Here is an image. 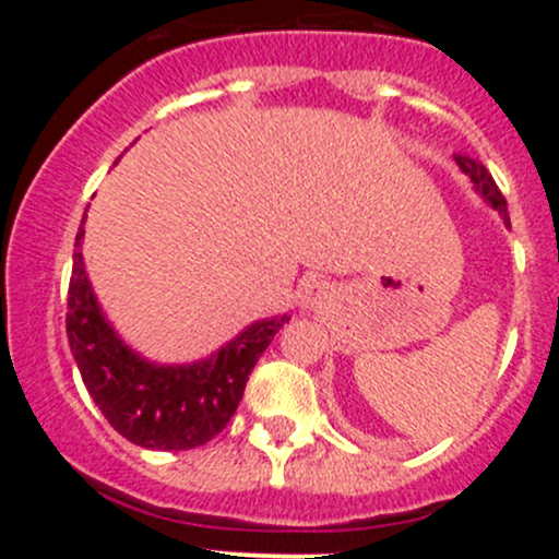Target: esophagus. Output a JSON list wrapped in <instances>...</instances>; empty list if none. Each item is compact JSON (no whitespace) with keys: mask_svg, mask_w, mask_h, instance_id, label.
Segmentation results:
<instances>
[{"mask_svg":"<svg viewBox=\"0 0 559 559\" xmlns=\"http://www.w3.org/2000/svg\"><path fill=\"white\" fill-rule=\"evenodd\" d=\"M330 297L332 292L324 281H311V284H306V289H302V302H306L308 308H321Z\"/></svg>","mask_w":559,"mask_h":559,"instance_id":"obj_1","label":"esophagus"}]
</instances>
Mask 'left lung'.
Here are the masks:
<instances>
[{"label":"left lung","mask_w":559,"mask_h":559,"mask_svg":"<svg viewBox=\"0 0 559 559\" xmlns=\"http://www.w3.org/2000/svg\"><path fill=\"white\" fill-rule=\"evenodd\" d=\"M454 162H456V165H460V170L465 173L467 178H471V183L476 186L478 191H481L484 200H487L489 205H492L495 211H498L500 216H503V222L511 224L509 222V205H506V197L500 194L498 183H495V178H492V175H489L487 167H484L481 162L473 159V156H467V154H454Z\"/></svg>","instance_id":"left-lung-1"}]
</instances>
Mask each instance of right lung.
Returning <instances> with one entry per match:
<instances>
[{
	"mask_svg": "<svg viewBox=\"0 0 559 559\" xmlns=\"http://www.w3.org/2000/svg\"><path fill=\"white\" fill-rule=\"evenodd\" d=\"M83 222L72 253L67 295V337L88 394L127 441L159 452H183L216 438L243 400L253 365L286 316L257 321L211 359L186 368H159L129 352L88 286L81 253Z\"/></svg>",
	"mask_w": 559,
	"mask_h": 559,
	"instance_id": "obj_1",
	"label": "right lung"
}]
</instances>
